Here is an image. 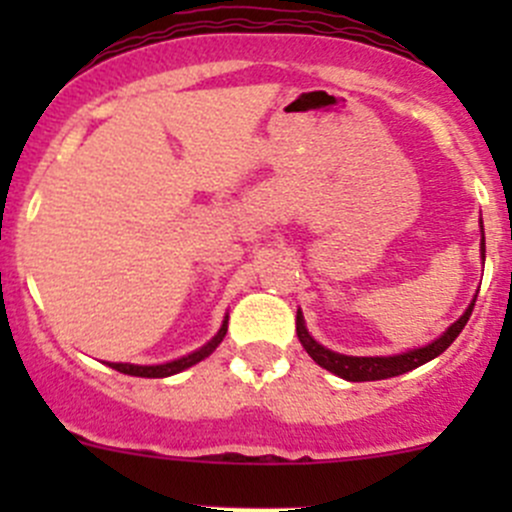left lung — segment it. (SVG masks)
<instances>
[{
	"label": "left lung",
	"instance_id": "obj_1",
	"mask_svg": "<svg viewBox=\"0 0 512 512\" xmlns=\"http://www.w3.org/2000/svg\"><path fill=\"white\" fill-rule=\"evenodd\" d=\"M480 230H483V223H480ZM480 257H483V262H485V237H480ZM473 304H476V299L468 304V309L461 314V319H456V322H453L451 327L441 334V337L433 339L431 344L411 349V352H404V354H394V356H347V354L332 352V349H327V347H322L319 342H314L312 334H309L307 327H304L302 312H297V337H299V342H302V347L307 349V354L312 356V359L317 361L322 369L332 371V374L342 376V379H347V381L391 379V376L406 374V371L416 369V366L426 364V361L436 359L438 354L446 352V349L456 342L458 334L463 332V327H466L468 319H471Z\"/></svg>",
	"mask_w": 512,
	"mask_h": 512
}]
</instances>
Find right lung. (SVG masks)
Returning a JSON list of instances; mask_svg holds the SVG:
<instances>
[{
    "instance_id": "right-lung-1",
    "label": "right lung",
    "mask_w": 512,
    "mask_h": 512,
    "mask_svg": "<svg viewBox=\"0 0 512 512\" xmlns=\"http://www.w3.org/2000/svg\"><path fill=\"white\" fill-rule=\"evenodd\" d=\"M225 334H227V317H225L223 327H220V332L215 334V337L210 339V342L205 344V347H200L198 352H193V354H188V356H180V359L168 361V364H156V366L111 364V361H108V366H111V369H116V371H121V374H128V376H143V379H165V376L178 374V371L188 369V366L198 364V361H203L205 356L213 354V352H215V347H218V344L223 342V339H225Z\"/></svg>"
}]
</instances>
